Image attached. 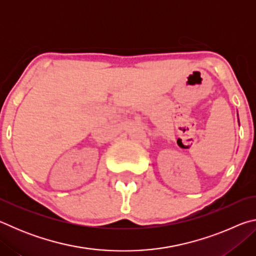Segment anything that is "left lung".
Masks as SVG:
<instances>
[{
    "instance_id": "obj_1",
    "label": "left lung",
    "mask_w": 256,
    "mask_h": 256,
    "mask_svg": "<svg viewBox=\"0 0 256 256\" xmlns=\"http://www.w3.org/2000/svg\"><path fill=\"white\" fill-rule=\"evenodd\" d=\"M238 122H240V120H238Z\"/></svg>"
}]
</instances>
